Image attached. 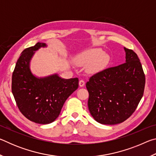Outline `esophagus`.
Returning <instances> with one entry per match:
<instances>
[{"instance_id":"34e87169","label":"esophagus","mask_w":156,"mask_h":156,"mask_svg":"<svg viewBox=\"0 0 156 156\" xmlns=\"http://www.w3.org/2000/svg\"><path fill=\"white\" fill-rule=\"evenodd\" d=\"M84 84H85V82H84V80H80V81H79V85H80V87H81L84 85Z\"/></svg>"}]
</instances>
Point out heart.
Returning <instances> with one entry per match:
<instances>
[{"instance_id": "heart-1", "label": "heart", "mask_w": 156, "mask_h": 156, "mask_svg": "<svg viewBox=\"0 0 156 156\" xmlns=\"http://www.w3.org/2000/svg\"><path fill=\"white\" fill-rule=\"evenodd\" d=\"M78 65L91 64L92 72H98L104 69L109 62V56L100 49H94L82 54L76 58Z\"/></svg>"}]
</instances>
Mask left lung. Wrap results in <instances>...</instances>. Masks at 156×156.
Listing matches in <instances>:
<instances>
[{"label":"left lung","mask_w":156,"mask_h":156,"mask_svg":"<svg viewBox=\"0 0 156 156\" xmlns=\"http://www.w3.org/2000/svg\"><path fill=\"white\" fill-rule=\"evenodd\" d=\"M125 50V63L94 73L86 83L89 112L103 125H116L128 119L144 94L145 75L140 59L132 49Z\"/></svg>","instance_id":"8db88e82"}]
</instances>
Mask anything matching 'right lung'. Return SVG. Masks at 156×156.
Instances as JSON below:
<instances>
[{"label":"right lung","instance_id":"obj_1","mask_svg":"<svg viewBox=\"0 0 156 156\" xmlns=\"http://www.w3.org/2000/svg\"><path fill=\"white\" fill-rule=\"evenodd\" d=\"M44 43L24 49L18 59L12 78V91L21 113L38 124H49L58 117L66 100L78 87V78L62 79L54 75L37 78L30 70L34 51Z\"/></svg>","mask_w":156,"mask_h":156}]
</instances>
